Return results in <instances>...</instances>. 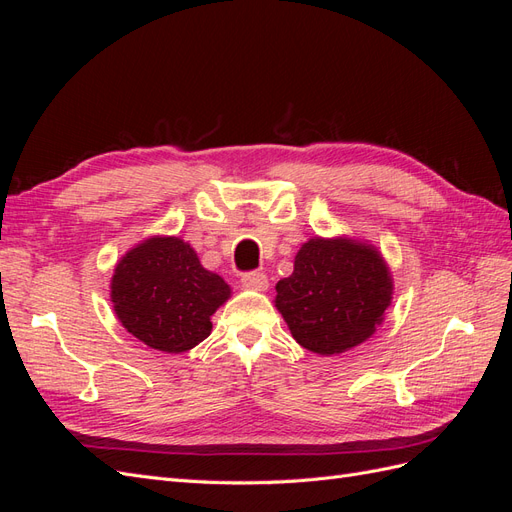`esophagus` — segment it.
Returning a JSON list of instances; mask_svg holds the SVG:
<instances>
[{
	"label": "esophagus",
	"mask_w": 512,
	"mask_h": 512,
	"mask_svg": "<svg viewBox=\"0 0 512 512\" xmlns=\"http://www.w3.org/2000/svg\"><path fill=\"white\" fill-rule=\"evenodd\" d=\"M243 286L245 288H250V290H267L269 288V280H267V275L262 273V271H250V273H245L243 275Z\"/></svg>",
	"instance_id": "obj_1"
}]
</instances>
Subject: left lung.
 Wrapping results in <instances>:
<instances>
[{
    "instance_id": "1",
    "label": "left lung",
    "mask_w": 512,
    "mask_h": 512,
    "mask_svg": "<svg viewBox=\"0 0 512 512\" xmlns=\"http://www.w3.org/2000/svg\"><path fill=\"white\" fill-rule=\"evenodd\" d=\"M275 307L297 344L322 356L342 354L376 333L393 299V277L374 245L314 237L277 282Z\"/></svg>"
}]
</instances>
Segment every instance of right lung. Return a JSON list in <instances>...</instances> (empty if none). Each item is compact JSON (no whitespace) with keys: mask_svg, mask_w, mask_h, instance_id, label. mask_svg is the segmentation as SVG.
<instances>
[{"mask_svg":"<svg viewBox=\"0 0 512 512\" xmlns=\"http://www.w3.org/2000/svg\"><path fill=\"white\" fill-rule=\"evenodd\" d=\"M230 286L207 271L190 243L149 237L121 256L111 280V301L123 327L153 350L179 354L211 333V316Z\"/></svg>","mask_w":512,"mask_h":512,"instance_id":"add662e5","label":"right lung"}]
</instances>
